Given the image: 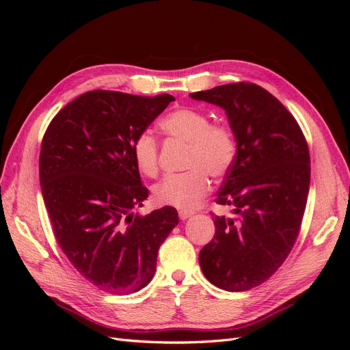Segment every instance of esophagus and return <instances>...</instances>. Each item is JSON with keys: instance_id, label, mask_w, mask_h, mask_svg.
I'll use <instances>...</instances> for the list:
<instances>
[{"instance_id": "esophagus-1", "label": "esophagus", "mask_w": 350, "mask_h": 350, "mask_svg": "<svg viewBox=\"0 0 350 350\" xmlns=\"http://www.w3.org/2000/svg\"><path fill=\"white\" fill-rule=\"evenodd\" d=\"M179 219L181 220H187V219H189L193 215H194V211H188V210H179Z\"/></svg>"}]
</instances>
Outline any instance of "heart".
<instances>
[{
	"label": "heart",
	"mask_w": 350,
	"mask_h": 350,
	"mask_svg": "<svg viewBox=\"0 0 350 350\" xmlns=\"http://www.w3.org/2000/svg\"><path fill=\"white\" fill-rule=\"evenodd\" d=\"M161 129L171 139L188 143L185 174H172L159 183L153 196L159 204L181 210L193 208L208 188V176H225L235 162L238 144L235 134L228 125L211 124L204 112L179 108L161 121ZM133 156L137 167L153 176L159 166L157 142L149 131H142L133 143Z\"/></svg>",
	"instance_id": "b5f03b06"
}]
</instances>
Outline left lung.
Here are the masks:
<instances>
[{"instance_id": "obj_1", "label": "left lung", "mask_w": 350, "mask_h": 350, "mask_svg": "<svg viewBox=\"0 0 350 350\" xmlns=\"http://www.w3.org/2000/svg\"><path fill=\"white\" fill-rule=\"evenodd\" d=\"M225 111L238 152L216 203L237 217L215 216L216 232L200 251L206 279L228 292L266 282L288 257L310 191L308 144L291 112L252 83L191 93Z\"/></svg>"}]
</instances>
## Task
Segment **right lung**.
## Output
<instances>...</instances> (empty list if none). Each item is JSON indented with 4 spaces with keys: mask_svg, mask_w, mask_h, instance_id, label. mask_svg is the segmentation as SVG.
Returning <instances> with one entry per match:
<instances>
[{
    "mask_svg": "<svg viewBox=\"0 0 350 350\" xmlns=\"http://www.w3.org/2000/svg\"><path fill=\"white\" fill-rule=\"evenodd\" d=\"M172 100L92 90L62 108L42 140L40 188L58 245L105 292L130 295L149 284L159 247L179 221L171 206L134 213L149 191L133 143Z\"/></svg>",
    "mask_w": 350,
    "mask_h": 350,
    "instance_id": "1",
    "label": "right lung"
}]
</instances>
